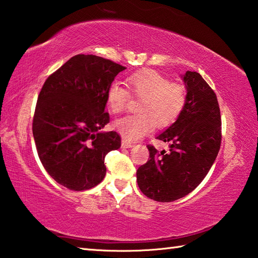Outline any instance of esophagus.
<instances>
[{
    "label": "esophagus",
    "instance_id": "34e87169",
    "mask_svg": "<svg viewBox=\"0 0 258 258\" xmlns=\"http://www.w3.org/2000/svg\"><path fill=\"white\" fill-rule=\"evenodd\" d=\"M121 145H122V147H124V148H130V147H133V146H134L133 143L127 142V140H122V143H121Z\"/></svg>",
    "mask_w": 258,
    "mask_h": 258
}]
</instances>
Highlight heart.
Here are the masks:
<instances>
[{
  "mask_svg": "<svg viewBox=\"0 0 258 258\" xmlns=\"http://www.w3.org/2000/svg\"><path fill=\"white\" fill-rule=\"evenodd\" d=\"M127 84L135 96L140 99L138 113L124 116L114 122L116 131L127 140L142 138L153 129L165 128L178 119L186 104L184 86L171 83L155 71H142L130 75ZM130 100L129 92L118 82L111 83L106 91V103L112 113L125 111Z\"/></svg>",
  "mask_w": 258,
  "mask_h": 258,
  "instance_id": "b5f03b06",
  "label": "heart"
}]
</instances>
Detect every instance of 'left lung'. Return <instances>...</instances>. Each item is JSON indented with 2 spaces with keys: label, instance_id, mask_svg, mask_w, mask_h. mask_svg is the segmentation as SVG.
Segmentation results:
<instances>
[{
  "label": "left lung",
  "instance_id": "left-lung-1",
  "mask_svg": "<svg viewBox=\"0 0 258 258\" xmlns=\"http://www.w3.org/2000/svg\"><path fill=\"white\" fill-rule=\"evenodd\" d=\"M186 104L173 124L157 136L169 152L148 145L149 159L137 169V183L146 197L172 202L192 192L210 171L221 144V116L216 93L197 72L182 76Z\"/></svg>",
  "mask_w": 258,
  "mask_h": 258
}]
</instances>
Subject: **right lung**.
Returning <instances> with one entry per match:
<instances>
[{
  "label": "right lung",
  "mask_w": 258,
  "mask_h": 258,
  "mask_svg": "<svg viewBox=\"0 0 258 258\" xmlns=\"http://www.w3.org/2000/svg\"><path fill=\"white\" fill-rule=\"evenodd\" d=\"M124 70L99 56L76 55L43 84L32 134L43 167L60 185L84 191L104 178L105 155L121 146L115 131H101L110 121L106 91Z\"/></svg>",
  "instance_id": "right-lung-1"
}]
</instances>
